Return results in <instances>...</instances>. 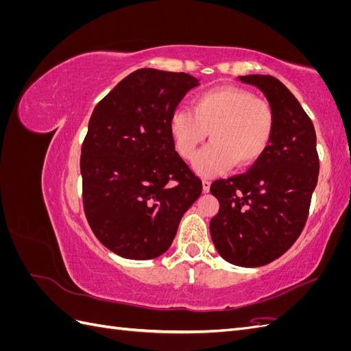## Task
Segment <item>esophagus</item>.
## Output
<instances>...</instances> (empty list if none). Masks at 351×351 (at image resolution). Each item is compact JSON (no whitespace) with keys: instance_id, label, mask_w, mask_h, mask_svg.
Wrapping results in <instances>:
<instances>
[{"instance_id":"esophagus-1","label":"esophagus","mask_w":351,"mask_h":351,"mask_svg":"<svg viewBox=\"0 0 351 351\" xmlns=\"http://www.w3.org/2000/svg\"><path fill=\"white\" fill-rule=\"evenodd\" d=\"M209 187H210L209 180H202V190H204V193L209 192Z\"/></svg>"}]
</instances>
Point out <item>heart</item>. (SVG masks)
Returning a JSON list of instances; mask_svg holds the SVG:
<instances>
[{
  "label": "heart",
  "mask_w": 351,
  "mask_h": 351,
  "mask_svg": "<svg viewBox=\"0 0 351 351\" xmlns=\"http://www.w3.org/2000/svg\"><path fill=\"white\" fill-rule=\"evenodd\" d=\"M177 154L193 159L209 133L212 141L193 162L200 177H214L236 165L249 167L262 158L275 132L271 104L237 86H219L192 99V111L176 110L168 121Z\"/></svg>",
  "instance_id": "b5f03b06"
}]
</instances>
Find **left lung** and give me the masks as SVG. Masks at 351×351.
<instances>
[{
    "mask_svg": "<svg viewBox=\"0 0 351 351\" xmlns=\"http://www.w3.org/2000/svg\"><path fill=\"white\" fill-rule=\"evenodd\" d=\"M239 80L265 95L275 112V132L267 152L247 173L210 184L219 210L209 231L222 259L254 268L280 258L300 236L319 159L311 119L278 79L247 74Z\"/></svg>",
    "mask_w": 351,
    "mask_h": 351,
    "instance_id": "8db88e82",
    "label": "left lung"
}]
</instances>
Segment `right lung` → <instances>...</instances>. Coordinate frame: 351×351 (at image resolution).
Segmentation results:
<instances>
[{
	"mask_svg": "<svg viewBox=\"0 0 351 351\" xmlns=\"http://www.w3.org/2000/svg\"><path fill=\"white\" fill-rule=\"evenodd\" d=\"M199 80L141 69L95 107L80 156L83 205L112 253L147 261L165 253L202 182L176 152L169 117Z\"/></svg>",
	"mask_w": 351,
	"mask_h": 351,
	"instance_id": "1",
	"label": "right lung"
}]
</instances>
